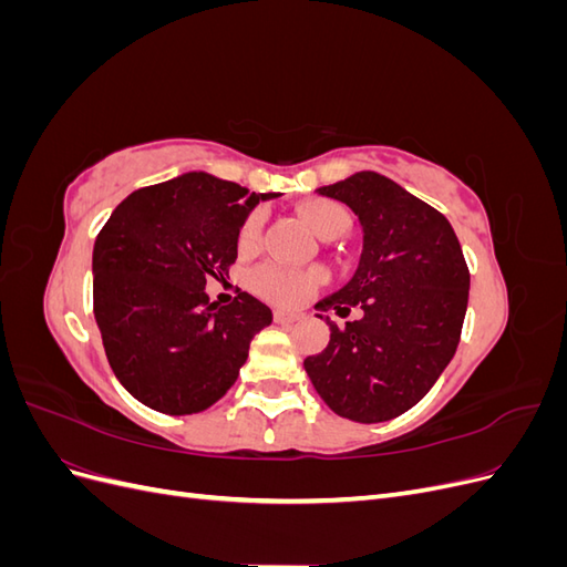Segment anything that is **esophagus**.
<instances>
[{"label":"esophagus","instance_id":"34e87169","mask_svg":"<svg viewBox=\"0 0 567 567\" xmlns=\"http://www.w3.org/2000/svg\"><path fill=\"white\" fill-rule=\"evenodd\" d=\"M274 321L281 323V326H290V323L300 321V315H296V312H284V310H274Z\"/></svg>","mask_w":567,"mask_h":567}]
</instances>
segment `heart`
Wrapping results in <instances>:
<instances>
[{"mask_svg": "<svg viewBox=\"0 0 567 567\" xmlns=\"http://www.w3.org/2000/svg\"><path fill=\"white\" fill-rule=\"evenodd\" d=\"M298 213L305 225L312 229V234L323 238V241H331V238L346 234V229L350 227L348 210L331 198L305 200ZM257 236H260V215L252 213L246 217L241 231H238V248L250 250L257 244ZM319 279L321 277L317 271H293L281 265H262L252 274V286L257 293H262L274 302L296 305L307 298V293L319 284Z\"/></svg>", "mask_w": 567, "mask_h": 567, "instance_id": "b5f03b06", "label": "heart"}]
</instances>
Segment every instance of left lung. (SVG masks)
Returning a JSON list of instances; mask_svg holds the SVG:
<instances>
[{"label":"left lung","instance_id":"obj_1","mask_svg":"<svg viewBox=\"0 0 567 567\" xmlns=\"http://www.w3.org/2000/svg\"><path fill=\"white\" fill-rule=\"evenodd\" d=\"M317 192L357 215L362 255L354 277L315 307L364 315L342 329L326 317L331 340L305 359V371L338 416L390 421L423 400L452 362L471 274L447 217L392 179L364 169Z\"/></svg>","mask_w":567,"mask_h":567}]
</instances>
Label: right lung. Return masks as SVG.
<instances>
[{"label": "right lung", "mask_w": 567, "mask_h": 567, "mask_svg": "<svg viewBox=\"0 0 567 567\" xmlns=\"http://www.w3.org/2000/svg\"><path fill=\"white\" fill-rule=\"evenodd\" d=\"M274 194L184 173L130 194L92 252L94 319L115 379L148 409L184 416L236 383L271 310L248 293L217 307L205 279L229 274L238 231Z\"/></svg>", "instance_id": "right-lung-1"}]
</instances>
